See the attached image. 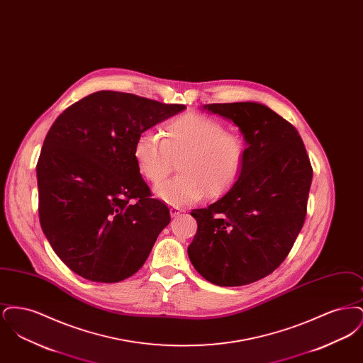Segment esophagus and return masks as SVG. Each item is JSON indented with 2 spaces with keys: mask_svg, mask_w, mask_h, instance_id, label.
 Wrapping results in <instances>:
<instances>
[{
  "mask_svg": "<svg viewBox=\"0 0 363 363\" xmlns=\"http://www.w3.org/2000/svg\"><path fill=\"white\" fill-rule=\"evenodd\" d=\"M184 212V209L182 208L179 207H172L170 208V215L173 216V218H175V216H178L179 213H182Z\"/></svg>",
  "mask_w": 363,
  "mask_h": 363,
  "instance_id": "esophagus-1",
  "label": "esophagus"
}]
</instances>
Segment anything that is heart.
I'll return each mask as SVG.
<instances>
[{
	"mask_svg": "<svg viewBox=\"0 0 363 363\" xmlns=\"http://www.w3.org/2000/svg\"><path fill=\"white\" fill-rule=\"evenodd\" d=\"M133 157L140 174L152 184H160L172 173L174 160H179L181 174L155 189L157 199L179 207L231 189L245 167L247 143L227 132L219 120L190 113L166 122L163 138L152 130L140 133Z\"/></svg>",
	"mask_w": 363,
	"mask_h": 363,
	"instance_id": "b5f03b06",
	"label": "heart"
}]
</instances>
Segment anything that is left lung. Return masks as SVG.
Segmentation results:
<instances>
[{
  "label": "left lung",
  "mask_w": 363,
  "mask_h": 363,
  "mask_svg": "<svg viewBox=\"0 0 363 363\" xmlns=\"http://www.w3.org/2000/svg\"><path fill=\"white\" fill-rule=\"evenodd\" d=\"M203 108L240 128L247 157L222 199L190 212L197 233L188 255L196 271L216 286L250 284L272 274L293 247L306 216L311 160L298 130L265 104Z\"/></svg>",
  "instance_id": "left-lung-1"
}]
</instances>
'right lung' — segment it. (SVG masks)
I'll use <instances>...</instances> for the list:
<instances>
[{"label": "right lung", "mask_w": 363, "mask_h": 363, "mask_svg": "<svg viewBox=\"0 0 363 363\" xmlns=\"http://www.w3.org/2000/svg\"><path fill=\"white\" fill-rule=\"evenodd\" d=\"M185 108L98 91L54 121L36 164L39 220L74 274L117 283L143 267L170 211L151 199L133 145L140 133Z\"/></svg>", "instance_id": "add662e5"}]
</instances>
